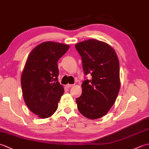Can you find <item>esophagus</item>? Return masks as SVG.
I'll list each match as a JSON object with an SVG mask.
<instances>
[{
	"instance_id": "esophagus-1",
	"label": "esophagus",
	"mask_w": 149,
	"mask_h": 149,
	"mask_svg": "<svg viewBox=\"0 0 149 149\" xmlns=\"http://www.w3.org/2000/svg\"><path fill=\"white\" fill-rule=\"evenodd\" d=\"M73 86H74V85H73V84H68L67 85H66V87H67L68 88H71V87H72Z\"/></svg>"
}]
</instances>
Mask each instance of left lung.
I'll return each instance as SVG.
<instances>
[{
    "mask_svg": "<svg viewBox=\"0 0 149 149\" xmlns=\"http://www.w3.org/2000/svg\"><path fill=\"white\" fill-rule=\"evenodd\" d=\"M75 47L81 56L84 74L91 75L81 84L83 92L75 99L77 108L88 118H101L113 106L120 90L118 57L111 47L97 40L84 41Z\"/></svg>",
    "mask_w": 149,
    "mask_h": 149,
    "instance_id": "8db88e82",
    "label": "left lung"
}]
</instances>
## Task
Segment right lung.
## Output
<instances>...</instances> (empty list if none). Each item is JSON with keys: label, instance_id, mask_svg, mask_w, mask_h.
<instances>
[{"label": "right lung", "instance_id": "1", "mask_svg": "<svg viewBox=\"0 0 149 149\" xmlns=\"http://www.w3.org/2000/svg\"><path fill=\"white\" fill-rule=\"evenodd\" d=\"M69 49L65 44L47 42L28 57L21 77L25 102L40 118H48L58 109L64 88L58 82V61Z\"/></svg>", "mask_w": 149, "mask_h": 149}]
</instances>
